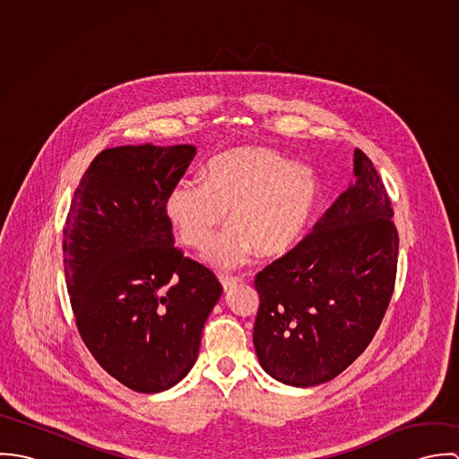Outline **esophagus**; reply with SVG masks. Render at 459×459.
I'll return each mask as SVG.
<instances>
[{"instance_id": "34e87169", "label": "esophagus", "mask_w": 459, "mask_h": 459, "mask_svg": "<svg viewBox=\"0 0 459 459\" xmlns=\"http://www.w3.org/2000/svg\"><path fill=\"white\" fill-rule=\"evenodd\" d=\"M238 282H242V279L240 277H221V284H222V288L228 291L230 288H233L235 284H238Z\"/></svg>"}]
</instances>
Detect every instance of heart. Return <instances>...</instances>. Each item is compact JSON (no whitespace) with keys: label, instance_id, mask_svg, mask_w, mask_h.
<instances>
[{"label":"heart","instance_id":"heart-1","mask_svg":"<svg viewBox=\"0 0 459 459\" xmlns=\"http://www.w3.org/2000/svg\"><path fill=\"white\" fill-rule=\"evenodd\" d=\"M322 196L316 175L264 146H237L215 155L203 169V184L177 182L164 199V213L178 238L197 251L228 228L204 260L219 270L290 253L306 233Z\"/></svg>","mask_w":459,"mask_h":459}]
</instances>
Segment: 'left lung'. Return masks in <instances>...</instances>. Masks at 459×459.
<instances>
[{
  "mask_svg": "<svg viewBox=\"0 0 459 459\" xmlns=\"http://www.w3.org/2000/svg\"><path fill=\"white\" fill-rule=\"evenodd\" d=\"M355 182L290 253L255 279V348L263 369L293 387L342 373L373 341L393 299L399 237L387 189L355 150Z\"/></svg>",
  "mask_w": 459,
  "mask_h": 459,
  "instance_id": "left-lung-1",
  "label": "left lung"
}]
</instances>
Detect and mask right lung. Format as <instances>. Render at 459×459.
<instances>
[{"instance_id":"add662e5","label":"right lung","mask_w":459,"mask_h":459,"mask_svg":"<svg viewBox=\"0 0 459 459\" xmlns=\"http://www.w3.org/2000/svg\"><path fill=\"white\" fill-rule=\"evenodd\" d=\"M193 144L117 146L84 171L66 213L64 266L75 325L100 368L135 393H162L195 366L222 293L204 264L175 247L168 191Z\"/></svg>"}]
</instances>
